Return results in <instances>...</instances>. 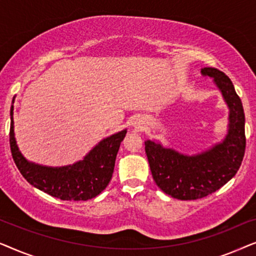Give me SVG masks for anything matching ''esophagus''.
<instances>
[{
	"label": "esophagus",
	"instance_id": "1",
	"mask_svg": "<svg viewBox=\"0 0 256 256\" xmlns=\"http://www.w3.org/2000/svg\"><path fill=\"white\" fill-rule=\"evenodd\" d=\"M132 124H134V127L136 128H142L143 124H144V121H143L141 118H136L134 122H132Z\"/></svg>",
	"mask_w": 256,
	"mask_h": 256
}]
</instances>
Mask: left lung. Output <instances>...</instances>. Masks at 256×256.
I'll list each match as a JSON object with an SVG mask.
<instances>
[{
	"mask_svg": "<svg viewBox=\"0 0 256 256\" xmlns=\"http://www.w3.org/2000/svg\"><path fill=\"white\" fill-rule=\"evenodd\" d=\"M202 76L213 78L228 107L227 134L222 142L204 152L186 155L155 140L144 141L154 180L164 194L180 200L204 198L236 176L244 155V113L242 102L225 73L213 68H202Z\"/></svg>",
	"mask_w": 256,
	"mask_h": 256,
	"instance_id": "left-lung-1",
	"label": "left lung"
}]
</instances>
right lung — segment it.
Wrapping results in <instances>:
<instances>
[{
    "label": "right lung",
    "mask_w": 256,
    "mask_h": 256,
    "mask_svg": "<svg viewBox=\"0 0 256 256\" xmlns=\"http://www.w3.org/2000/svg\"><path fill=\"white\" fill-rule=\"evenodd\" d=\"M14 101L10 108V149L22 176L38 190L62 200H88L112 180L115 160L127 129L101 140L82 160L64 166H46L28 160L20 152L14 132Z\"/></svg>",
    "instance_id": "obj_1"
}]
</instances>
